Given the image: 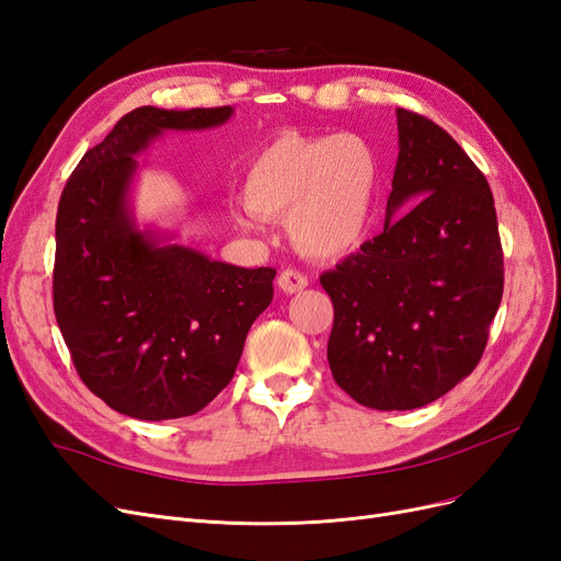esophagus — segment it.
Listing matches in <instances>:
<instances>
[{"label":"esophagus","instance_id":"1","mask_svg":"<svg viewBox=\"0 0 561 561\" xmlns=\"http://www.w3.org/2000/svg\"><path fill=\"white\" fill-rule=\"evenodd\" d=\"M307 285H309V278L304 276L301 271H297V268H285V271H280L278 287H280L283 293L295 295V293H301Z\"/></svg>","mask_w":561,"mask_h":561}]
</instances>
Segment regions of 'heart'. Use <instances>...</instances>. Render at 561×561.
<instances>
[{"label":"heart","instance_id":"obj_1","mask_svg":"<svg viewBox=\"0 0 561 561\" xmlns=\"http://www.w3.org/2000/svg\"><path fill=\"white\" fill-rule=\"evenodd\" d=\"M381 192L377 149L355 133H285L248 168L245 206L283 217L290 243L311 260L358 248L375 225Z\"/></svg>","mask_w":561,"mask_h":561}]
</instances>
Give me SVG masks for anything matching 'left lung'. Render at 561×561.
Here are the masks:
<instances>
[{
  "instance_id": "left-lung-1",
  "label": "left lung",
  "mask_w": 561,
  "mask_h": 561,
  "mask_svg": "<svg viewBox=\"0 0 561 561\" xmlns=\"http://www.w3.org/2000/svg\"><path fill=\"white\" fill-rule=\"evenodd\" d=\"M396 116L400 154L383 231L320 276L334 307L332 377L383 412L416 410L463 381L503 297L486 178L431 118L402 107Z\"/></svg>"
}]
</instances>
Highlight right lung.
<instances>
[{"instance_id":"right-lung-1","label":"right lung","mask_w":561,"mask_h":561,"mask_svg":"<svg viewBox=\"0 0 561 561\" xmlns=\"http://www.w3.org/2000/svg\"><path fill=\"white\" fill-rule=\"evenodd\" d=\"M231 107H138L89 149L56 217L54 311L81 381L112 410L180 419L217 398L248 330L274 299L276 268H243L163 245L135 227V154L163 130L225 124Z\"/></svg>"}]
</instances>
